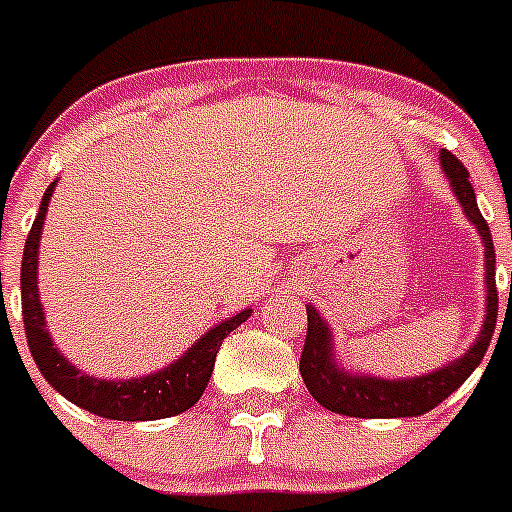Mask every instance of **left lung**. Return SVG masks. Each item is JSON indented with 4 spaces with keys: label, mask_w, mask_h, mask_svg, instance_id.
Masks as SVG:
<instances>
[{
    "label": "left lung",
    "mask_w": 512,
    "mask_h": 512,
    "mask_svg": "<svg viewBox=\"0 0 512 512\" xmlns=\"http://www.w3.org/2000/svg\"><path fill=\"white\" fill-rule=\"evenodd\" d=\"M442 167L447 172V180L452 182V190L462 203L464 213L480 231L485 243V271H487V314L480 337L467 353L454 360L447 368H439L437 373L411 378V381H386V378H373V375H355L348 370L337 368L332 360L330 330L317 309L307 304V340H304L302 358H299V373H302L307 391L314 401L322 403L325 409L342 416H355V419H403V416H421L434 406L452 396L459 386L472 375V370L482 363L487 353V345L495 332L498 322V284H495V246H492L490 225L482 218L477 208L475 190H472L470 172L452 152L442 149Z\"/></svg>",
    "instance_id": "obj_1"
}]
</instances>
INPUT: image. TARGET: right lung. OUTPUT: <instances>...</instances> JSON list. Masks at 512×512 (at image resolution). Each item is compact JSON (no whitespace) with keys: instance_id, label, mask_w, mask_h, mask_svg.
<instances>
[{"instance_id":"1","label":"right lung","mask_w":512,"mask_h":512,"mask_svg":"<svg viewBox=\"0 0 512 512\" xmlns=\"http://www.w3.org/2000/svg\"><path fill=\"white\" fill-rule=\"evenodd\" d=\"M55 182L42 195L40 210L35 215V223L27 236L25 253H22V325H25L27 345L35 358V365L45 375V381L63 393L70 403L114 421H152L167 419L187 411L200 401L205 386L213 373L215 355L220 350V342L231 335L241 322L248 320L251 309H243L231 320L215 325L208 335L200 337L177 363L147 378H134V381H101L70 365L60 355L50 340V332L45 327V312H42L40 294H37V248H40L42 223L48 213L50 195H53Z\"/></svg>"}]
</instances>
